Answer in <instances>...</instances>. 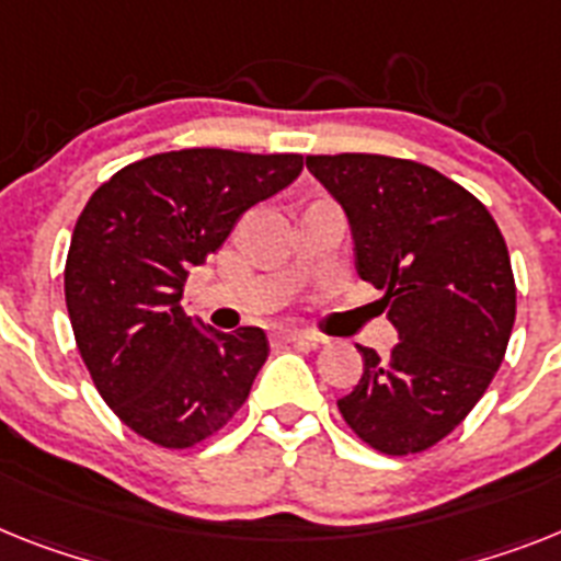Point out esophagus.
<instances>
[{"mask_svg": "<svg viewBox=\"0 0 561 561\" xmlns=\"http://www.w3.org/2000/svg\"><path fill=\"white\" fill-rule=\"evenodd\" d=\"M273 339H276V342H285V345H305V347L322 345V336H313V333H302V331H279Z\"/></svg>", "mask_w": 561, "mask_h": 561, "instance_id": "esophagus-1", "label": "esophagus"}]
</instances>
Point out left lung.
Wrapping results in <instances>:
<instances>
[{
    "label": "left lung",
    "instance_id": "1",
    "mask_svg": "<svg viewBox=\"0 0 561 561\" xmlns=\"http://www.w3.org/2000/svg\"><path fill=\"white\" fill-rule=\"evenodd\" d=\"M308 168L345 208L356 273L382 290L376 305L399 331L388 359L359 345L365 374L339 413L379 454H422L462 425L505 359L516 319L505 237L427 164L336 153Z\"/></svg>",
    "mask_w": 561,
    "mask_h": 561
}]
</instances>
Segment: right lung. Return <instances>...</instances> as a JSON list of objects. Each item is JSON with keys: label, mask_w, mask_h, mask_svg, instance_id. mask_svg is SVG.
Returning a JSON list of instances; mask_svg holds the SVG:
<instances>
[{"label": "right lung", "mask_w": 561, "mask_h": 561, "mask_svg": "<svg viewBox=\"0 0 561 561\" xmlns=\"http://www.w3.org/2000/svg\"><path fill=\"white\" fill-rule=\"evenodd\" d=\"M302 164L299 153L171 150L125 164L79 214L65 262L70 328L99 397L142 439L193 448L251 393L265 331L202 333L182 294L187 271Z\"/></svg>", "instance_id": "obj_1"}]
</instances>
